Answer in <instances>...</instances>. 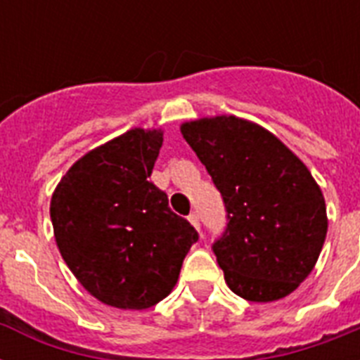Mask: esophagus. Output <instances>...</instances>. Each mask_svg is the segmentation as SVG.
Returning a JSON list of instances; mask_svg holds the SVG:
<instances>
[{
	"mask_svg": "<svg viewBox=\"0 0 360 360\" xmlns=\"http://www.w3.org/2000/svg\"><path fill=\"white\" fill-rule=\"evenodd\" d=\"M188 220H191V224L194 226L198 231H200V214H198L196 211H192V213L188 214Z\"/></svg>",
	"mask_w": 360,
	"mask_h": 360,
	"instance_id": "34e87169",
	"label": "esophagus"
}]
</instances>
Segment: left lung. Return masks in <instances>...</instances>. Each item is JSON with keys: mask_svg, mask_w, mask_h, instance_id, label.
<instances>
[{"mask_svg": "<svg viewBox=\"0 0 360 360\" xmlns=\"http://www.w3.org/2000/svg\"><path fill=\"white\" fill-rule=\"evenodd\" d=\"M224 200L213 252L226 284L246 301L290 295L312 273L327 236V207L312 174L269 130L236 115L181 124Z\"/></svg>", "mask_w": 360, "mask_h": 360, "instance_id": "obj_1", "label": "left lung"}]
</instances>
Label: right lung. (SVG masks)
Listing matches in <instances>:
<instances>
[{
    "instance_id": "1",
    "label": "right lung",
    "mask_w": 360,
    "mask_h": 360,
    "mask_svg": "<svg viewBox=\"0 0 360 360\" xmlns=\"http://www.w3.org/2000/svg\"><path fill=\"white\" fill-rule=\"evenodd\" d=\"M162 130L130 129L76 160L50 202L58 248L78 282L104 304L143 310L169 295L191 222L149 181Z\"/></svg>"
}]
</instances>
